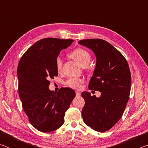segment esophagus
I'll return each instance as SVG.
<instances>
[{"mask_svg": "<svg viewBox=\"0 0 148 148\" xmlns=\"http://www.w3.org/2000/svg\"><path fill=\"white\" fill-rule=\"evenodd\" d=\"M76 97H79L80 95H81V94H80V92H78V91H76Z\"/></svg>", "mask_w": 148, "mask_h": 148, "instance_id": "obj_1", "label": "esophagus"}]
</instances>
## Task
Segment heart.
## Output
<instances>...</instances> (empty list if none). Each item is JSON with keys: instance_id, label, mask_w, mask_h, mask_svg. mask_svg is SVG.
Instances as JSON below:
<instances>
[{"instance_id": "1", "label": "heart", "mask_w": 148, "mask_h": 148, "mask_svg": "<svg viewBox=\"0 0 148 148\" xmlns=\"http://www.w3.org/2000/svg\"><path fill=\"white\" fill-rule=\"evenodd\" d=\"M70 57L75 60L77 63H79L82 66H87L91 61V55L86 49L82 48H77L72 51L69 54ZM56 69L57 71L60 72L62 69V61L60 57L56 59ZM84 82L82 78H76V77H71L67 80L66 84L69 87L73 89H79L81 87L82 84Z\"/></svg>"}]
</instances>
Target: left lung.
<instances>
[{
	"mask_svg": "<svg viewBox=\"0 0 148 148\" xmlns=\"http://www.w3.org/2000/svg\"><path fill=\"white\" fill-rule=\"evenodd\" d=\"M96 57V66L89 89L101 92V96L82 92L85 101L82 116L85 123L95 131L103 132L121 118L129 99L131 76L127 60L118 50L102 39L78 42Z\"/></svg>",
	"mask_w": 148,
	"mask_h": 148,
	"instance_id": "left-lung-1",
	"label": "left lung"
}]
</instances>
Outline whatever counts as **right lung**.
<instances>
[{
    "mask_svg": "<svg viewBox=\"0 0 148 148\" xmlns=\"http://www.w3.org/2000/svg\"><path fill=\"white\" fill-rule=\"evenodd\" d=\"M73 40L47 38L34 43L23 54L17 66L19 96L31 125L39 131L52 132L64 123L65 112L76 97L69 87L57 92L49 89L50 78L58 76L56 59Z\"/></svg>",
    "mask_w": 148,
    "mask_h": 148,
    "instance_id": "right-lung-1",
    "label": "right lung"
}]
</instances>
